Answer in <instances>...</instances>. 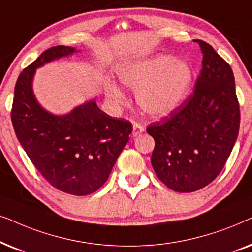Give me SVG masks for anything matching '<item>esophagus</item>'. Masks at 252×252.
<instances>
[{
  "mask_svg": "<svg viewBox=\"0 0 252 252\" xmlns=\"http://www.w3.org/2000/svg\"><path fill=\"white\" fill-rule=\"evenodd\" d=\"M144 132V128L142 126H140V124H138V123H133V126H132V136L133 137H137V136H139L140 133H143Z\"/></svg>",
  "mask_w": 252,
  "mask_h": 252,
  "instance_id": "34e87169",
  "label": "esophagus"
}]
</instances>
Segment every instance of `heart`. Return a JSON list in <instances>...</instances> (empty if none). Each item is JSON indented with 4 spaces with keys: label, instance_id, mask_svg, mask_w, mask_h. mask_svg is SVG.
<instances>
[{
    "label": "heart",
    "instance_id": "heart-1",
    "mask_svg": "<svg viewBox=\"0 0 252 252\" xmlns=\"http://www.w3.org/2000/svg\"><path fill=\"white\" fill-rule=\"evenodd\" d=\"M121 85L136 92L139 108L151 117H165L186 102L193 84L190 63L169 54H159L124 65L117 71ZM106 95L113 105L122 107L126 96L116 84L106 87Z\"/></svg>",
    "mask_w": 252,
    "mask_h": 252
}]
</instances>
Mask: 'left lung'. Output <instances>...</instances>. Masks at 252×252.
Returning <instances> with one entry per match:
<instances>
[{"mask_svg":"<svg viewBox=\"0 0 252 252\" xmlns=\"http://www.w3.org/2000/svg\"><path fill=\"white\" fill-rule=\"evenodd\" d=\"M198 42L203 66L194 93L179 109L150 124L151 163L162 183L192 192L212 182L230 156L240 129V105L229 64L212 46Z\"/></svg>","mask_w":252,"mask_h":252,"instance_id":"left-lung-1","label":"left lung"}]
</instances>
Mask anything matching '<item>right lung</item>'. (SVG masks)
Listing matches in <instances>:
<instances>
[{
    "label": "right lung",
    "instance_id": "obj_1",
    "mask_svg": "<svg viewBox=\"0 0 252 252\" xmlns=\"http://www.w3.org/2000/svg\"><path fill=\"white\" fill-rule=\"evenodd\" d=\"M79 53L55 46L23 70L15 86L11 121L16 136L41 175L63 192L86 196L101 188L117 158L129 142V121L113 119L85 101L65 115H54L40 105L33 92L36 69Z\"/></svg>",
    "mask_w": 252,
    "mask_h": 252
}]
</instances>
